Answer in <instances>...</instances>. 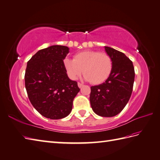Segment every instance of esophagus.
<instances>
[{
	"mask_svg": "<svg viewBox=\"0 0 160 160\" xmlns=\"http://www.w3.org/2000/svg\"><path fill=\"white\" fill-rule=\"evenodd\" d=\"M83 86V84H82V83H78V87L79 88H82Z\"/></svg>",
	"mask_w": 160,
	"mask_h": 160,
	"instance_id": "esophagus-1",
	"label": "esophagus"
}]
</instances>
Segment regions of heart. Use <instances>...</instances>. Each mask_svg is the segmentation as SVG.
Wrapping results in <instances>:
<instances>
[{
  "instance_id": "heart-1",
  "label": "heart",
  "mask_w": 160,
  "mask_h": 160,
  "mask_svg": "<svg viewBox=\"0 0 160 160\" xmlns=\"http://www.w3.org/2000/svg\"><path fill=\"white\" fill-rule=\"evenodd\" d=\"M64 64L71 79H77L83 72L84 79L96 85L108 78L113 67L112 58L108 54L94 50L77 53L74 60L67 58Z\"/></svg>"
}]
</instances>
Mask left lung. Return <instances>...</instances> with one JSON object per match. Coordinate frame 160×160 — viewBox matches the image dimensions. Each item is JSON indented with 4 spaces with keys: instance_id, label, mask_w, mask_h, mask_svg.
<instances>
[{
    "instance_id": "1",
    "label": "left lung",
    "mask_w": 160,
    "mask_h": 160,
    "mask_svg": "<svg viewBox=\"0 0 160 160\" xmlns=\"http://www.w3.org/2000/svg\"><path fill=\"white\" fill-rule=\"evenodd\" d=\"M105 50L112 58V70L105 82L91 87L89 100L96 114L112 117L123 110L131 98L135 69L132 62L124 53L108 46Z\"/></svg>"
}]
</instances>
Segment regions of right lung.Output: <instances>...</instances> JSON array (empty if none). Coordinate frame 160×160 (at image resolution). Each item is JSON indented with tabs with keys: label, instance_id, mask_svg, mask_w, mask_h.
Instances as JSON below:
<instances>
[{
	"label": "right lung",
	"instance_id": "1",
	"mask_svg": "<svg viewBox=\"0 0 160 160\" xmlns=\"http://www.w3.org/2000/svg\"><path fill=\"white\" fill-rule=\"evenodd\" d=\"M67 46L54 45L39 50L28 62L25 85L30 102L43 116L60 119L71 113L80 89L68 77L63 60Z\"/></svg>",
	"mask_w": 160,
	"mask_h": 160
}]
</instances>
